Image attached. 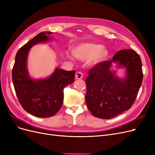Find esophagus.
Segmentation results:
<instances>
[{"label": "esophagus", "instance_id": "34e87169", "mask_svg": "<svg viewBox=\"0 0 155 155\" xmlns=\"http://www.w3.org/2000/svg\"><path fill=\"white\" fill-rule=\"evenodd\" d=\"M83 74L81 72H78L75 74V78L76 79H81L83 78Z\"/></svg>", "mask_w": 155, "mask_h": 155}]
</instances>
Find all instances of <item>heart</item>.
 <instances>
[{"instance_id": "heart-1", "label": "heart", "mask_w": 155, "mask_h": 155, "mask_svg": "<svg viewBox=\"0 0 155 155\" xmlns=\"http://www.w3.org/2000/svg\"><path fill=\"white\" fill-rule=\"evenodd\" d=\"M74 56L78 59L86 61L90 60V65L93 66L99 65L107 60L109 52L106 48L97 43L86 42L80 44L73 48ZM68 58H71L68 55Z\"/></svg>"}]
</instances>
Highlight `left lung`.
Wrapping results in <instances>:
<instances>
[{
	"label": "left lung",
	"instance_id": "obj_1",
	"mask_svg": "<svg viewBox=\"0 0 155 155\" xmlns=\"http://www.w3.org/2000/svg\"><path fill=\"white\" fill-rule=\"evenodd\" d=\"M112 63L125 68L124 78H119L111 70ZM88 74L85 81L87 107L94 116L110 119L129 110L135 101L143 79L142 61L134 50L123 49L112 60L92 68Z\"/></svg>",
	"mask_w": 155,
	"mask_h": 155
}]
</instances>
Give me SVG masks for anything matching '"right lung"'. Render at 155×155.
Returning a JSON list of instances; mask_svg holds the SVG:
<instances>
[{
    "label": "right lung",
    "mask_w": 155,
    "mask_h": 155,
    "mask_svg": "<svg viewBox=\"0 0 155 155\" xmlns=\"http://www.w3.org/2000/svg\"><path fill=\"white\" fill-rule=\"evenodd\" d=\"M52 32L44 31L35 36L18 51L12 71L16 94L23 108L35 117L47 118L54 115L63 103V90L74 81L75 71H67L56 67L49 77L31 78L28 71V53L31 48L52 40Z\"/></svg>",
    "instance_id": "1"
}]
</instances>
